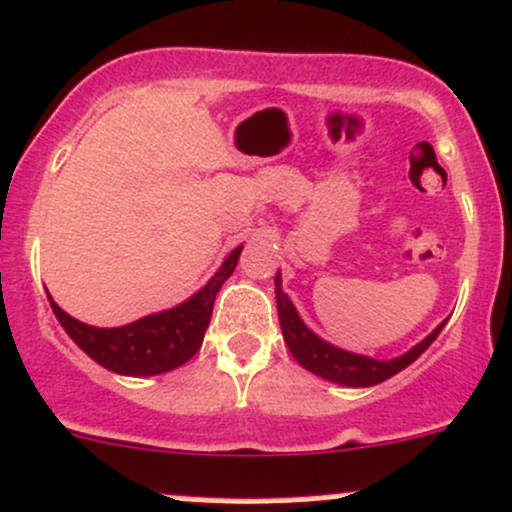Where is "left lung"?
<instances>
[{
  "label": "left lung",
  "mask_w": 512,
  "mask_h": 512,
  "mask_svg": "<svg viewBox=\"0 0 512 512\" xmlns=\"http://www.w3.org/2000/svg\"><path fill=\"white\" fill-rule=\"evenodd\" d=\"M275 302H278L280 329H283V338L287 348H290L292 358L304 370L312 372V375L326 382L341 384V387H375V384L389 380L396 372L409 367L413 360L421 358L423 350L438 338L442 326L447 324V319L440 321L421 343L406 350L404 355H396L392 360H377L370 358V355L350 353V350L333 346V343L324 341V338L309 329L300 314H297L295 304L283 292V275H280V271L275 273Z\"/></svg>",
  "instance_id": "left-lung-1"
}]
</instances>
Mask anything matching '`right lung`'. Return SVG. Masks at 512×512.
<instances>
[{
    "label": "right lung",
    "mask_w": 512,
    "mask_h": 512,
    "mask_svg": "<svg viewBox=\"0 0 512 512\" xmlns=\"http://www.w3.org/2000/svg\"><path fill=\"white\" fill-rule=\"evenodd\" d=\"M244 246L229 251L215 275L193 292L186 302L164 312L147 314L125 326L101 329L70 317L48 292L50 307L67 336L89 355L94 363L125 377H152L176 370L193 358L203 343L205 329L212 317V304L225 280L237 268Z\"/></svg>",
    "instance_id": "add662e5"
}]
</instances>
